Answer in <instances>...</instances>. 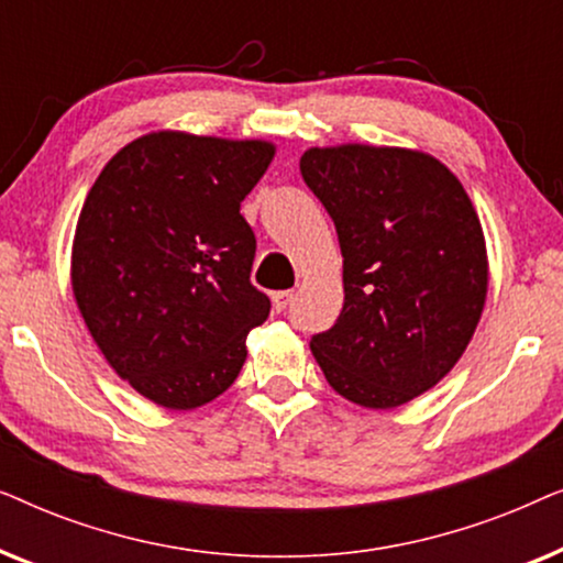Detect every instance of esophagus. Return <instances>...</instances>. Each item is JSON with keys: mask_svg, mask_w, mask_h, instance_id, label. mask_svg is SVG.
<instances>
[{"mask_svg": "<svg viewBox=\"0 0 563 563\" xmlns=\"http://www.w3.org/2000/svg\"><path fill=\"white\" fill-rule=\"evenodd\" d=\"M291 299H295V291H291V289L274 291V295H272V305H274V310H276V312H284V310H287V307H289Z\"/></svg>", "mask_w": 563, "mask_h": 563, "instance_id": "1", "label": "esophagus"}]
</instances>
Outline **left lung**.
<instances>
[{
	"instance_id": "8db88e82",
	"label": "left lung",
	"mask_w": 563,
	"mask_h": 563,
	"mask_svg": "<svg viewBox=\"0 0 563 563\" xmlns=\"http://www.w3.org/2000/svg\"><path fill=\"white\" fill-rule=\"evenodd\" d=\"M299 172L335 222L343 310L310 349L338 395L391 410L433 389L479 325L489 264L461 181L422 151L310 148Z\"/></svg>"
}]
</instances>
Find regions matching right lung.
I'll use <instances>...</instances> for the list:
<instances>
[{"label": "right lung", "mask_w": 563, "mask_h": 563, "mask_svg": "<svg viewBox=\"0 0 563 563\" xmlns=\"http://www.w3.org/2000/svg\"><path fill=\"white\" fill-rule=\"evenodd\" d=\"M274 153L268 141L158 130L114 153L84 199L76 305L107 364L166 410L220 397L272 310L251 284L256 235L241 202Z\"/></svg>", "instance_id": "add662e5"}]
</instances>
